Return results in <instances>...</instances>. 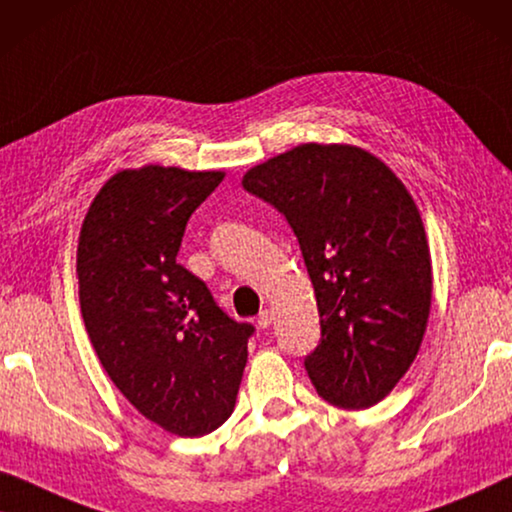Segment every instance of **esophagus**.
I'll return each mask as SVG.
<instances>
[{
  "instance_id": "obj_1",
  "label": "esophagus",
  "mask_w": 512,
  "mask_h": 512,
  "mask_svg": "<svg viewBox=\"0 0 512 512\" xmlns=\"http://www.w3.org/2000/svg\"><path fill=\"white\" fill-rule=\"evenodd\" d=\"M271 322H273V313L269 311V308H264V311L257 315V327L259 329H269Z\"/></svg>"
}]
</instances>
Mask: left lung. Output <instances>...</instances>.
Here are the masks:
<instances>
[{
	"instance_id": "8db88e82",
	"label": "left lung",
	"mask_w": 512,
	"mask_h": 512,
	"mask_svg": "<svg viewBox=\"0 0 512 512\" xmlns=\"http://www.w3.org/2000/svg\"><path fill=\"white\" fill-rule=\"evenodd\" d=\"M297 236L320 313L304 366L331 406L369 408L420 350L431 306V257L406 187L355 146L304 143L243 176Z\"/></svg>"
}]
</instances>
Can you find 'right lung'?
<instances>
[{
	"label": "right lung",
	"instance_id": "add662e5",
	"mask_svg": "<svg viewBox=\"0 0 512 512\" xmlns=\"http://www.w3.org/2000/svg\"><path fill=\"white\" fill-rule=\"evenodd\" d=\"M222 178L153 164L120 171L78 239V297L99 362L141 415L185 438L232 415L255 334L176 262L187 220Z\"/></svg>",
	"mask_w": 512,
	"mask_h": 512
}]
</instances>
